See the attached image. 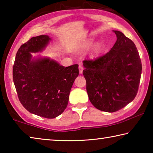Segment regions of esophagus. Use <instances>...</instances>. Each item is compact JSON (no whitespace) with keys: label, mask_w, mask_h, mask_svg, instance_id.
Segmentation results:
<instances>
[{"label":"esophagus","mask_w":153,"mask_h":153,"mask_svg":"<svg viewBox=\"0 0 153 153\" xmlns=\"http://www.w3.org/2000/svg\"><path fill=\"white\" fill-rule=\"evenodd\" d=\"M83 70H84V67H83V66L81 65H79V72L80 74H82Z\"/></svg>","instance_id":"1"}]
</instances>
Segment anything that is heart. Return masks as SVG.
Here are the masks:
<instances>
[{
	"instance_id": "obj_1",
	"label": "heart",
	"mask_w": 153,
	"mask_h": 153,
	"mask_svg": "<svg viewBox=\"0 0 153 153\" xmlns=\"http://www.w3.org/2000/svg\"><path fill=\"white\" fill-rule=\"evenodd\" d=\"M93 45H94V42H93V40H90L89 41H88V42L84 46V48L85 49H88L90 48V47H92V46H93ZM100 49H101V46H100V45H98L96 47L94 48V52L95 54H98L99 52L100 51Z\"/></svg>"
}]
</instances>
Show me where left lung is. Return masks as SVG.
<instances>
[{"label":"left lung","instance_id":"left-lung-1","mask_svg":"<svg viewBox=\"0 0 153 153\" xmlns=\"http://www.w3.org/2000/svg\"><path fill=\"white\" fill-rule=\"evenodd\" d=\"M111 51L94 60H85L83 75L90 101L98 110L113 113L136 97L142 63L136 45L120 31Z\"/></svg>","mask_w":153,"mask_h":153}]
</instances>
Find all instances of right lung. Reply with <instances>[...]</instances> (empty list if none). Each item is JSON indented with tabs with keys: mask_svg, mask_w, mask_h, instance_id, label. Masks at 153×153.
<instances>
[{
	"mask_svg": "<svg viewBox=\"0 0 153 153\" xmlns=\"http://www.w3.org/2000/svg\"><path fill=\"white\" fill-rule=\"evenodd\" d=\"M51 38L40 35L21 46L13 67L18 98L31 113L53 119L63 112L71 87L79 75L78 65L65 67L46 56L32 57L45 50Z\"/></svg>",
	"mask_w": 153,
	"mask_h": 153,
	"instance_id": "1",
	"label": "right lung"
}]
</instances>
